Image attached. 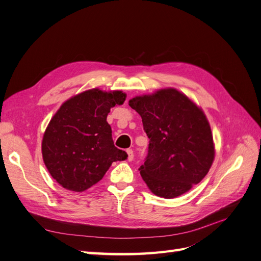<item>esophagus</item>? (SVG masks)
<instances>
[{"instance_id": "1", "label": "esophagus", "mask_w": 261, "mask_h": 261, "mask_svg": "<svg viewBox=\"0 0 261 261\" xmlns=\"http://www.w3.org/2000/svg\"><path fill=\"white\" fill-rule=\"evenodd\" d=\"M126 152H127V154H128V158H127L128 161H133L134 160V151H133V150L127 149V150H126Z\"/></svg>"}]
</instances>
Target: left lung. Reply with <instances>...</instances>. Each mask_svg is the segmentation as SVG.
I'll list each match as a JSON object with an SVG mask.
<instances>
[{
  "label": "left lung",
  "instance_id": "1",
  "mask_svg": "<svg viewBox=\"0 0 261 261\" xmlns=\"http://www.w3.org/2000/svg\"><path fill=\"white\" fill-rule=\"evenodd\" d=\"M128 105L143 118L149 138L140 175L154 195L171 199L207 175L215 144L202 110L174 88L138 96Z\"/></svg>",
  "mask_w": 261,
  "mask_h": 261
}]
</instances>
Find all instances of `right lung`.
<instances>
[{
	"instance_id": "obj_1",
	"label": "right lung",
	"mask_w": 261,
	"mask_h": 261,
	"mask_svg": "<svg viewBox=\"0 0 261 261\" xmlns=\"http://www.w3.org/2000/svg\"><path fill=\"white\" fill-rule=\"evenodd\" d=\"M125 99L120 90L90 89L65 101L51 118L42 139V156L62 187L84 192L102 179L113 162L127 159V153L114 146L107 122L111 108Z\"/></svg>"
}]
</instances>
